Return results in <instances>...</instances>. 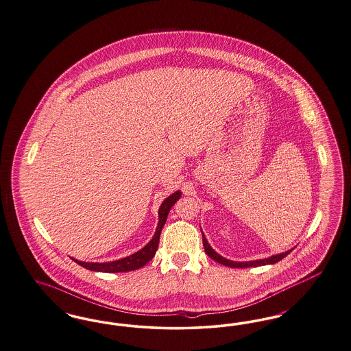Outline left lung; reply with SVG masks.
<instances>
[{"label": "left lung", "instance_id": "left-lung-1", "mask_svg": "<svg viewBox=\"0 0 351 351\" xmlns=\"http://www.w3.org/2000/svg\"><path fill=\"white\" fill-rule=\"evenodd\" d=\"M202 237H203V246H204L206 254L208 257H211L214 261H216L217 263H221V265L229 266V267H240V269H243V267H253V266H262V265H273V263L279 262L280 259L285 258L287 254H290L291 252H292V249H291L289 252H285V253H280V254H276V256H271L269 258L249 261V262H234V261H229V259L221 257L220 254H217L214 249L210 246V244L207 243L206 236L203 233H202Z\"/></svg>", "mask_w": 351, "mask_h": 351}]
</instances>
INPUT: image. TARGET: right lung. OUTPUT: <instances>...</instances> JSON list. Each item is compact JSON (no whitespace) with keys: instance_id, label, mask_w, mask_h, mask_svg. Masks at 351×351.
Segmentation results:
<instances>
[{"instance_id":"add662e5","label":"right lung","mask_w":351,"mask_h":351,"mask_svg":"<svg viewBox=\"0 0 351 351\" xmlns=\"http://www.w3.org/2000/svg\"><path fill=\"white\" fill-rule=\"evenodd\" d=\"M180 198H181V191H176L174 194H171L170 197L162 202V204L158 210V226H157L152 240L145 245L141 250L136 252L135 254H132L130 257H125V258L118 259V261L105 262V263L81 262V261H77V259H75V262L78 263L80 266L88 269V270L102 271V273H124V271H132V270H137V269L143 267L144 265H147L154 257L156 250L158 247V243H160V234H161V230L167 223L169 211Z\"/></svg>"}]
</instances>
